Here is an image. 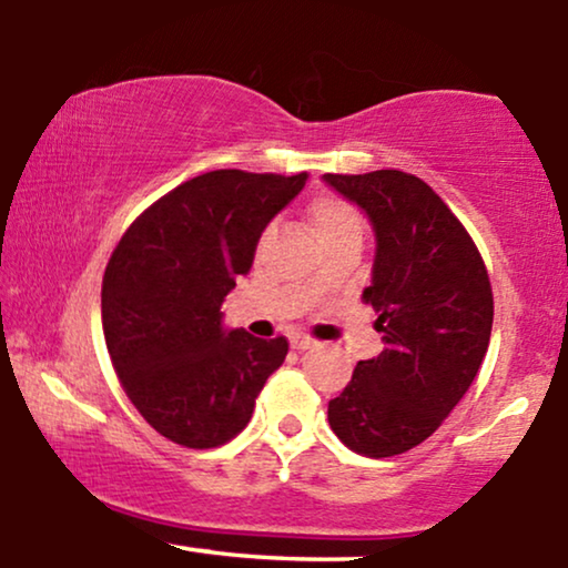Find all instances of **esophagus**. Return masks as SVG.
<instances>
[{
	"label": "esophagus",
	"mask_w": 568,
	"mask_h": 568,
	"mask_svg": "<svg viewBox=\"0 0 568 568\" xmlns=\"http://www.w3.org/2000/svg\"><path fill=\"white\" fill-rule=\"evenodd\" d=\"M290 344H292V349H300V352H305V349L315 347V338L305 336V334H294V336L290 338Z\"/></svg>",
	"instance_id": "34e87169"
}]
</instances>
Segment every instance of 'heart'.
Segmentation results:
<instances>
[{
	"label": "heart",
	"instance_id": "b5f03b06",
	"mask_svg": "<svg viewBox=\"0 0 568 568\" xmlns=\"http://www.w3.org/2000/svg\"><path fill=\"white\" fill-rule=\"evenodd\" d=\"M307 219H311L313 230L318 234L323 247L342 237H352V234H355V237H363L365 230V219L363 213L357 211V205H352L349 201H344V197L331 193L311 197V203H307ZM271 237H274V224H266L263 232L257 234V250L266 247ZM307 290H318V278H311V282H307Z\"/></svg>",
	"mask_w": 568,
	"mask_h": 568
}]
</instances>
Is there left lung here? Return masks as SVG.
<instances>
[{
	"instance_id": "1",
	"label": "left lung",
	"mask_w": 568,
	"mask_h": 568,
	"mask_svg": "<svg viewBox=\"0 0 568 568\" xmlns=\"http://www.w3.org/2000/svg\"><path fill=\"white\" fill-rule=\"evenodd\" d=\"M323 180L373 221L363 300L386 344L328 402V423L352 452L383 459L430 438L473 386L493 328L490 278L469 232L419 176L378 169Z\"/></svg>"
}]
</instances>
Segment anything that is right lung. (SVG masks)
Returning <instances> with one entry per match:
<instances>
[{
	"label": "right lung",
	"instance_id": "add662e5",
	"mask_svg": "<svg viewBox=\"0 0 568 568\" xmlns=\"http://www.w3.org/2000/svg\"><path fill=\"white\" fill-rule=\"evenodd\" d=\"M307 172L216 169L159 197L122 234L101 284L109 357L128 399L161 436L216 448L253 417L284 336L221 326V302L253 266L257 234Z\"/></svg>",
	"mask_w": 568,
	"mask_h": 568
}]
</instances>
